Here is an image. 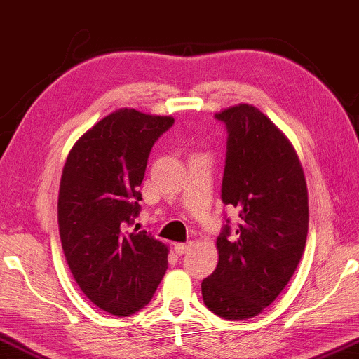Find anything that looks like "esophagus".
<instances>
[{
	"mask_svg": "<svg viewBox=\"0 0 359 359\" xmlns=\"http://www.w3.org/2000/svg\"><path fill=\"white\" fill-rule=\"evenodd\" d=\"M190 248H191V243H177V244H174V251L177 252L179 255L189 252Z\"/></svg>",
	"mask_w": 359,
	"mask_h": 359,
	"instance_id": "esophagus-1",
	"label": "esophagus"
}]
</instances>
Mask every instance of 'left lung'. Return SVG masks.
<instances>
[{
  "mask_svg": "<svg viewBox=\"0 0 359 359\" xmlns=\"http://www.w3.org/2000/svg\"><path fill=\"white\" fill-rule=\"evenodd\" d=\"M225 124L222 201L235 208L217 238L219 264L201 283L204 305L230 321L264 311L286 287L309 233V191L291 142L259 108L240 104L215 113Z\"/></svg>",
  "mask_w": 359,
  "mask_h": 359,
  "instance_id": "1",
  "label": "left lung"
}]
</instances>
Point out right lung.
<instances>
[{
    "label": "right lung",
    "mask_w": 359,
    "mask_h": 359,
    "mask_svg": "<svg viewBox=\"0 0 359 359\" xmlns=\"http://www.w3.org/2000/svg\"><path fill=\"white\" fill-rule=\"evenodd\" d=\"M172 124L134 108L113 111L78 139L62 170L57 217L67 264L90 302L111 315L144 309L168 270L166 244L129 226L151 147Z\"/></svg>",
    "instance_id": "obj_1"
}]
</instances>
